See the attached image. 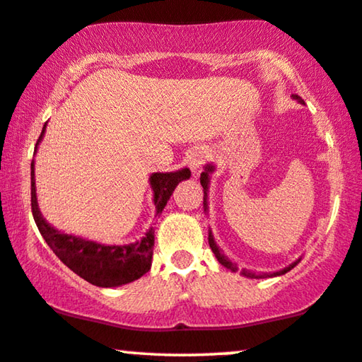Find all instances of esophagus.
Instances as JSON below:
<instances>
[{
    "mask_svg": "<svg viewBox=\"0 0 362 362\" xmlns=\"http://www.w3.org/2000/svg\"><path fill=\"white\" fill-rule=\"evenodd\" d=\"M203 164H205V156H193L190 159V169L195 172V174L202 169Z\"/></svg>",
    "mask_w": 362,
    "mask_h": 362,
    "instance_id": "obj_1",
    "label": "esophagus"
}]
</instances>
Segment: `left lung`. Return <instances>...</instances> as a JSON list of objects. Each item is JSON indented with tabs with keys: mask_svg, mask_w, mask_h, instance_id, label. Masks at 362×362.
<instances>
[{
	"mask_svg": "<svg viewBox=\"0 0 362 362\" xmlns=\"http://www.w3.org/2000/svg\"><path fill=\"white\" fill-rule=\"evenodd\" d=\"M295 98L300 100L298 96H295ZM300 101H302V100H300ZM211 170H213V167L208 165L206 169H205V172H202V177H200V183H202L203 190H205V195H203V203H205V210H206V190H208V180H210V177H208V174H210ZM208 243H210V247H211V251L215 252V256H216V259H218V262H220L221 266H225V267L230 269V271L236 272V271H238L236 264H233V262L230 261V259H228V257L225 256V254L221 252V249L216 246L215 238H213L211 231H210V234H208ZM297 262H298V261H297ZM297 262L290 264V266H287L285 269H282V271H277V272H252V271H247V269H243V276H246V277H249V279H266V277L282 276V274L288 272L290 269H293L295 266H297Z\"/></svg>",
	"mask_w": 362,
	"mask_h": 362,
	"instance_id": "obj_1",
	"label": "left lung"
}]
</instances>
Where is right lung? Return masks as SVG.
<instances>
[{"instance_id": "add662e5", "label": "right lung", "mask_w": 362, "mask_h": 362, "mask_svg": "<svg viewBox=\"0 0 362 362\" xmlns=\"http://www.w3.org/2000/svg\"><path fill=\"white\" fill-rule=\"evenodd\" d=\"M45 126L40 132L39 141L42 139ZM35 144V147H37ZM190 179V170L182 169L169 174H152L151 185L154 190V205L157 215L162 213L167 205L175 187L182 180ZM30 208L35 225L40 234L49 244L65 266L85 279L86 282L98 285V287H118V285L129 284L136 279L149 272L152 262V251H154V228L141 241L128 246H105L86 239L69 236L52 226H49L40 215L35 198V182H34V160L30 162Z\"/></svg>"}]
</instances>
